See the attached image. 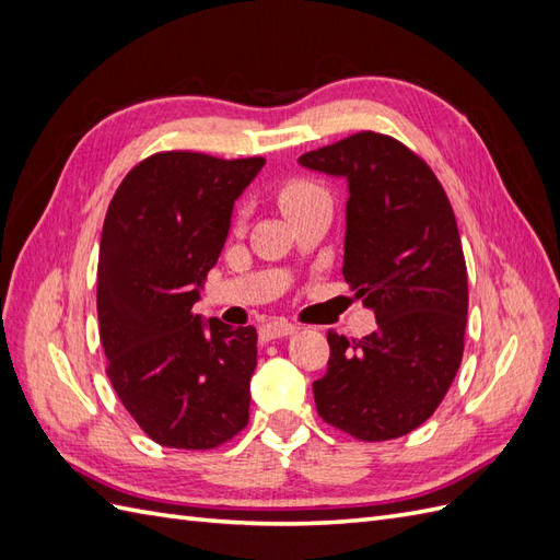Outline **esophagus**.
I'll use <instances>...</instances> for the list:
<instances>
[{
  "mask_svg": "<svg viewBox=\"0 0 560 560\" xmlns=\"http://www.w3.org/2000/svg\"><path fill=\"white\" fill-rule=\"evenodd\" d=\"M294 331H296V327L290 325L287 319H273V322H268V325L261 327V338H264V341H273V338L292 336Z\"/></svg>",
  "mask_w": 560,
  "mask_h": 560,
  "instance_id": "obj_1",
  "label": "esophagus"
}]
</instances>
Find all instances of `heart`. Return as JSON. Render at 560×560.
<instances>
[{"label": "heart", "mask_w": 560, "mask_h": 560, "mask_svg": "<svg viewBox=\"0 0 560 560\" xmlns=\"http://www.w3.org/2000/svg\"><path fill=\"white\" fill-rule=\"evenodd\" d=\"M325 196V191L319 189V186H315L313 182H306V179H292L287 182L280 194H278V202L280 208L287 217H292L294 212H299L301 208H306L308 202L317 200Z\"/></svg>", "instance_id": "b5f03b06"}]
</instances>
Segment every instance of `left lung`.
Here are the masks:
<instances>
[{"label": "left lung", "instance_id": "left-lung-1", "mask_svg": "<svg viewBox=\"0 0 560 560\" xmlns=\"http://www.w3.org/2000/svg\"><path fill=\"white\" fill-rule=\"evenodd\" d=\"M299 163L348 182L343 278L378 322L360 341L327 334L317 413L362 442L404 436L436 411L463 362L467 266L448 196L409 147L371 130Z\"/></svg>", "mask_w": 560, "mask_h": 560}]
</instances>
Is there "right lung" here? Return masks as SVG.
Segmentation results:
<instances>
[{
	"instance_id": "1",
	"label": "right lung",
	"mask_w": 560,
	"mask_h": 560,
	"mask_svg": "<svg viewBox=\"0 0 560 560\" xmlns=\"http://www.w3.org/2000/svg\"><path fill=\"white\" fill-rule=\"evenodd\" d=\"M264 159L161 151L118 184L97 261L107 376L135 422L161 446L206 451L249 420L257 329L194 313L217 264L233 202Z\"/></svg>"
}]
</instances>
